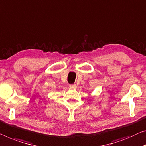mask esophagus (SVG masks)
Instances as JSON below:
<instances>
[{"label": "esophagus", "instance_id": "1", "mask_svg": "<svg viewBox=\"0 0 146 146\" xmlns=\"http://www.w3.org/2000/svg\"><path fill=\"white\" fill-rule=\"evenodd\" d=\"M69 87H70L71 88H73V89H74V88H77V85H76L75 84H70V85H69Z\"/></svg>", "mask_w": 146, "mask_h": 146}]
</instances>
